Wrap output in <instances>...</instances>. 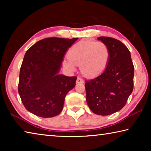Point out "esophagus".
<instances>
[{
	"label": "esophagus",
	"mask_w": 151,
	"mask_h": 151,
	"mask_svg": "<svg viewBox=\"0 0 151 151\" xmlns=\"http://www.w3.org/2000/svg\"><path fill=\"white\" fill-rule=\"evenodd\" d=\"M76 83H77V84H79V83H84V81H83V79H82L81 78H80V77H78V78H77V79H76Z\"/></svg>",
	"instance_id": "34e87169"
}]
</instances>
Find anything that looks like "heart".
Returning a JSON list of instances; mask_svg holds the SVG:
<instances>
[{
    "label": "heart",
    "instance_id": "b5f03b06",
    "mask_svg": "<svg viewBox=\"0 0 151 151\" xmlns=\"http://www.w3.org/2000/svg\"><path fill=\"white\" fill-rule=\"evenodd\" d=\"M67 56V59L63 62L67 69L74 71L77 65L84 75L94 76L106 68L110 51L105 43L101 41H81L70 48Z\"/></svg>",
    "mask_w": 151,
    "mask_h": 151
}]
</instances>
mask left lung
<instances>
[{
  "label": "left lung",
  "instance_id": "1",
  "mask_svg": "<svg viewBox=\"0 0 151 151\" xmlns=\"http://www.w3.org/2000/svg\"><path fill=\"white\" fill-rule=\"evenodd\" d=\"M98 40L107 45L109 60L105 70L85 81L86 103L94 114L106 116L123 108L133 90L134 66L131 52L123 43L111 37Z\"/></svg>",
  "mask_w": 151,
  "mask_h": 151
}]
</instances>
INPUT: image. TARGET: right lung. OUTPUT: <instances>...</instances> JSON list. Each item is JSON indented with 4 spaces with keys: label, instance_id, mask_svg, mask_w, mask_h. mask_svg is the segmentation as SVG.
Wrapping results in <instances>:
<instances>
[{
    "label": "right lung",
    "instance_id": "add662e5",
    "mask_svg": "<svg viewBox=\"0 0 151 151\" xmlns=\"http://www.w3.org/2000/svg\"><path fill=\"white\" fill-rule=\"evenodd\" d=\"M77 39L47 38L36 42L25 53L18 90L28 111L50 118L63 111L65 96L75 86L77 77L58 73L66 50Z\"/></svg>",
    "mask_w": 151,
    "mask_h": 151
}]
</instances>
